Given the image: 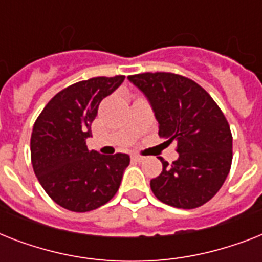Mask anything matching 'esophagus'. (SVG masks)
<instances>
[{
    "label": "esophagus",
    "mask_w": 262,
    "mask_h": 262,
    "mask_svg": "<svg viewBox=\"0 0 262 262\" xmlns=\"http://www.w3.org/2000/svg\"><path fill=\"white\" fill-rule=\"evenodd\" d=\"M132 160H135L137 163H141V162H144V158L139 155H132Z\"/></svg>",
    "instance_id": "esophagus-1"
}]
</instances>
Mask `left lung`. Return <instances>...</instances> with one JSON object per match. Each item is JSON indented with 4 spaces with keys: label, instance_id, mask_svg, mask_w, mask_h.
Returning <instances> with one entry per match:
<instances>
[{
    "label": "left lung",
    "instance_id": "left-lung-1",
    "mask_svg": "<svg viewBox=\"0 0 262 262\" xmlns=\"http://www.w3.org/2000/svg\"><path fill=\"white\" fill-rule=\"evenodd\" d=\"M152 107L159 136L177 141L178 159L151 179L162 203L182 209L201 207L219 191L232 160L227 119L211 95L193 80L174 73H141L127 77Z\"/></svg>",
    "mask_w": 262,
    "mask_h": 262
}]
</instances>
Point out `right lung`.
Here are the masks:
<instances>
[{"mask_svg": "<svg viewBox=\"0 0 262 262\" xmlns=\"http://www.w3.org/2000/svg\"><path fill=\"white\" fill-rule=\"evenodd\" d=\"M125 76L94 77L72 84L47 103L32 129L31 162L35 175L54 203L88 212L108 203L122 181L130 158L90 151L85 140L103 99Z\"/></svg>", "mask_w": 262, "mask_h": 262, "instance_id": "right-lung-1", "label": "right lung"}]
</instances>
